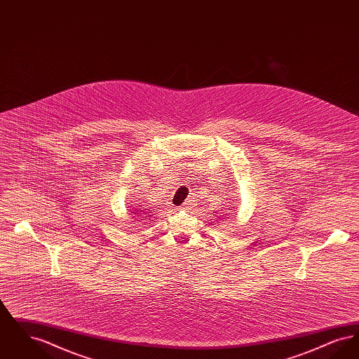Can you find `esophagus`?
Returning a JSON list of instances; mask_svg holds the SVG:
<instances>
[{"instance_id":"esophagus-1","label":"esophagus","mask_w":359,"mask_h":359,"mask_svg":"<svg viewBox=\"0 0 359 359\" xmlns=\"http://www.w3.org/2000/svg\"><path fill=\"white\" fill-rule=\"evenodd\" d=\"M179 210H187V205H184V207H180Z\"/></svg>"}]
</instances>
